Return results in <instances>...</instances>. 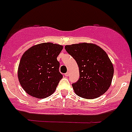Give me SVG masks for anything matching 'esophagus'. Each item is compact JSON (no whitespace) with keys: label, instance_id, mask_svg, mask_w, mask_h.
<instances>
[{"label":"esophagus","instance_id":"obj_1","mask_svg":"<svg viewBox=\"0 0 132 132\" xmlns=\"http://www.w3.org/2000/svg\"><path fill=\"white\" fill-rule=\"evenodd\" d=\"M64 76H66V77H67V76H69V72H66V73H65V74H64Z\"/></svg>","mask_w":132,"mask_h":132}]
</instances>
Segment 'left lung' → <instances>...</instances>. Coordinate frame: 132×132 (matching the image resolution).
Listing matches in <instances>:
<instances>
[{
	"label": "left lung",
	"instance_id": "8db88e82",
	"mask_svg": "<svg viewBox=\"0 0 132 132\" xmlns=\"http://www.w3.org/2000/svg\"><path fill=\"white\" fill-rule=\"evenodd\" d=\"M65 50L79 68V79L72 85L75 93L88 99L103 95L111 86L114 73L107 53L98 45L88 43L66 45Z\"/></svg>",
	"mask_w": 132,
	"mask_h": 132
}]
</instances>
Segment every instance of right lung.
I'll use <instances>...</instances> for the list:
<instances>
[{
	"label": "right lung",
	"instance_id": "right-lung-1",
	"mask_svg": "<svg viewBox=\"0 0 132 132\" xmlns=\"http://www.w3.org/2000/svg\"><path fill=\"white\" fill-rule=\"evenodd\" d=\"M62 45L43 43L34 45L23 54L18 78L23 90L32 97L44 98L52 95L63 76L57 57Z\"/></svg>",
	"mask_w": 132,
	"mask_h": 132
}]
</instances>
